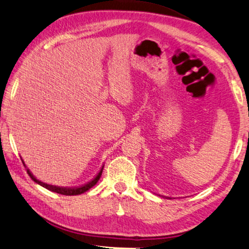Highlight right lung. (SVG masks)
I'll return each mask as SVG.
<instances>
[{"instance_id": "obj_1", "label": "right lung", "mask_w": 249, "mask_h": 249, "mask_svg": "<svg viewBox=\"0 0 249 249\" xmlns=\"http://www.w3.org/2000/svg\"><path fill=\"white\" fill-rule=\"evenodd\" d=\"M23 164H24V161H23ZM103 169L100 170V172L98 173L97 177L93 178L91 182H89V183H87V184H85V185L80 186V187H71H71H69V189H67V187H58V186H53V185L45 184V183L38 181L37 178H35L34 177H33V174L30 172V170H27V173H28V175H30L33 181L36 182V183H38L39 185H42L43 187H45V189L52 191V192H55V193H58V194H63V195H78V194H81V193H85L89 189H91V187L95 185L98 181H99V178L101 177V173H103Z\"/></svg>"}]
</instances>
